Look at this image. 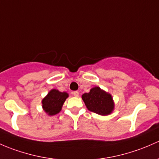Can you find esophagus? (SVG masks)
<instances>
[{"mask_svg": "<svg viewBox=\"0 0 159 159\" xmlns=\"http://www.w3.org/2000/svg\"><path fill=\"white\" fill-rule=\"evenodd\" d=\"M73 95L74 96H76V97H78V96H80V93L78 91H74V92H73Z\"/></svg>", "mask_w": 159, "mask_h": 159, "instance_id": "esophagus-1", "label": "esophagus"}]
</instances>
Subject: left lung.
Here are the masks:
<instances>
[{"label":"left lung","instance_id":"1","mask_svg":"<svg viewBox=\"0 0 159 159\" xmlns=\"http://www.w3.org/2000/svg\"><path fill=\"white\" fill-rule=\"evenodd\" d=\"M82 99L89 111L99 115H109L114 109L115 105L111 94L98 86L92 88L89 93H84Z\"/></svg>","mask_w":159,"mask_h":159}]
</instances>
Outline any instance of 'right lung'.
<instances>
[{
	"mask_svg": "<svg viewBox=\"0 0 159 159\" xmlns=\"http://www.w3.org/2000/svg\"><path fill=\"white\" fill-rule=\"evenodd\" d=\"M69 96L66 92L51 89L42 100V107L49 116H54L61 111L62 106Z\"/></svg>",
	"mask_w": 159,
	"mask_h": 159,
	"instance_id": "obj_1",
	"label": "right lung"
}]
</instances>
